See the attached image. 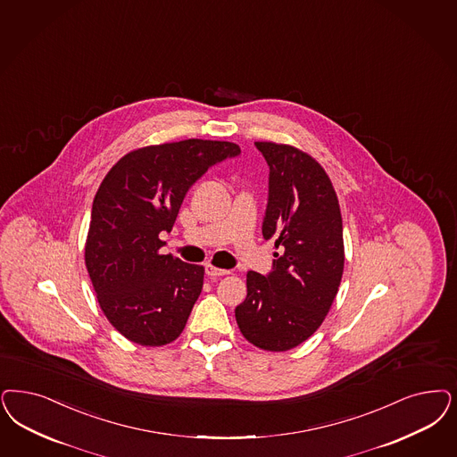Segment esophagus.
I'll use <instances>...</instances> for the list:
<instances>
[{"label": "esophagus", "instance_id": "obj_1", "mask_svg": "<svg viewBox=\"0 0 457 457\" xmlns=\"http://www.w3.org/2000/svg\"><path fill=\"white\" fill-rule=\"evenodd\" d=\"M205 273H207L211 278H220V277L228 275L229 271H228V270H222V268L212 267V265H209V267L205 268Z\"/></svg>", "mask_w": 457, "mask_h": 457}]
</instances>
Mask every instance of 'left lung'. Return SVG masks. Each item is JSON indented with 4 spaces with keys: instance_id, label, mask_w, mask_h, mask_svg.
Returning <instances> with one entry per match:
<instances>
[{
    "instance_id": "left-lung-1",
    "label": "left lung",
    "mask_w": 457,
    "mask_h": 457,
    "mask_svg": "<svg viewBox=\"0 0 457 457\" xmlns=\"http://www.w3.org/2000/svg\"><path fill=\"white\" fill-rule=\"evenodd\" d=\"M270 167L263 237L275 241L273 271H248L235 311L253 346L288 351L314 334L331 309L345 270L343 218L322 165L292 145L254 142Z\"/></svg>"
}]
</instances>
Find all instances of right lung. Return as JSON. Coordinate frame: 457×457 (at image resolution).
I'll use <instances>...</instances> for the list:
<instances>
[{
    "label": "right lung",
    "instance_id": "1",
    "mask_svg": "<svg viewBox=\"0 0 457 457\" xmlns=\"http://www.w3.org/2000/svg\"><path fill=\"white\" fill-rule=\"evenodd\" d=\"M239 154L237 143L189 138L120 158L96 192L84 262L101 311L128 341L170 345L187 324L204 267L162 254L180 204L205 170Z\"/></svg>",
    "mask_w": 457,
    "mask_h": 457
}]
</instances>
